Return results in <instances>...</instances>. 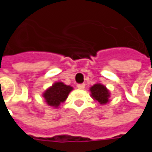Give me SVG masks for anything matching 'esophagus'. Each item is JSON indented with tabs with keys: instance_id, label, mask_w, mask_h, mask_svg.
I'll use <instances>...</instances> for the list:
<instances>
[{
	"instance_id": "esophagus-1",
	"label": "esophagus",
	"mask_w": 152,
	"mask_h": 152,
	"mask_svg": "<svg viewBox=\"0 0 152 152\" xmlns=\"http://www.w3.org/2000/svg\"><path fill=\"white\" fill-rule=\"evenodd\" d=\"M77 88L80 89H84L86 88V85L85 84H78L77 85Z\"/></svg>"
}]
</instances>
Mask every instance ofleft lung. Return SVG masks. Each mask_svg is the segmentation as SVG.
Segmentation results:
<instances>
[{
  "label": "left lung",
  "mask_w": 152,
  "mask_h": 152,
  "mask_svg": "<svg viewBox=\"0 0 152 152\" xmlns=\"http://www.w3.org/2000/svg\"><path fill=\"white\" fill-rule=\"evenodd\" d=\"M90 93L91 97L95 101L99 102L100 104H107L109 102L110 98V92L107 89L105 86H103L100 83H97L94 85L92 87H90Z\"/></svg>",
  "instance_id": "obj_1"
}]
</instances>
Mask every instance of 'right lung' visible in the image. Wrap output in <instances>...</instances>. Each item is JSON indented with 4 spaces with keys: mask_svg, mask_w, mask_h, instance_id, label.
I'll use <instances>...</instances> for the list:
<instances>
[{
    "mask_svg": "<svg viewBox=\"0 0 152 152\" xmlns=\"http://www.w3.org/2000/svg\"><path fill=\"white\" fill-rule=\"evenodd\" d=\"M72 89V86H66L64 83L55 82L44 92L43 97L48 105L57 108L61 103L66 101L69 93Z\"/></svg>",
    "mask_w": 152,
    "mask_h": 152,
    "instance_id": "right-lung-1",
    "label": "right lung"
}]
</instances>
